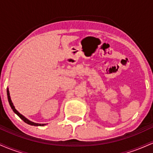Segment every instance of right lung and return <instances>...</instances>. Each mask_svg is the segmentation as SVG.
Masks as SVG:
<instances>
[{"instance_id": "right-lung-1", "label": "right lung", "mask_w": 153, "mask_h": 153, "mask_svg": "<svg viewBox=\"0 0 153 153\" xmlns=\"http://www.w3.org/2000/svg\"><path fill=\"white\" fill-rule=\"evenodd\" d=\"M7 96H8V102H9L10 106V107H11L12 109H13V112H14L15 114H16L18 115L19 117H20V118L22 119V120L24 121V122L26 123V124H29V125H32V126H45V125H46V124H38V123H34V122H31V121H29V119H26L25 117H24V116H23L22 114H21L19 113V112L18 111H17L15 107H14V106H13V103H12L11 99H10V94H9V91H8V88L7 89Z\"/></svg>"}]
</instances>
